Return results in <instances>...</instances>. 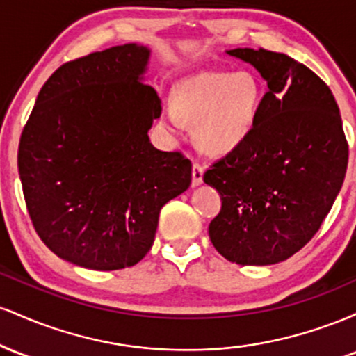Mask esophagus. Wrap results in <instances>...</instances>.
Instances as JSON below:
<instances>
[{
    "mask_svg": "<svg viewBox=\"0 0 356 356\" xmlns=\"http://www.w3.org/2000/svg\"><path fill=\"white\" fill-rule=\"evenodd\" d=\"M202 175H204V167L201 164H192V186H201L202 184Z\"/></svg>",
    "mask_w": 356,
    "mask_h": 356,
    "instance_id": "obj_1",
    "label": "esophagus"
}]
</instances>
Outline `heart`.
Wrapping results in <instances>:
<instances>
[{"label": "heart", "mask_w": 356, "mask_h": 356, "mask_svg": "<svg viewBox=\"0 0 356 356\" xmlns=\"http://www.w3.org/2000/svg\"><path fill=\"white\" fill-rule=\"evenodd\" d=\"M263 87L249 72H206L179 87L177 99L164 105V120L181 132L195 125L201 147L214 155L239 149L254 132L263 105Z\"/></svg>", "instance_id": "obj_1"}]
</instances>
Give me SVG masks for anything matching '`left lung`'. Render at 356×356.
Segmentation results:
<instances>
[{"mask_svg":"<svg viewBox=\"0 0 356 356\" xmlns=\"http://www.w3.org/2000/svg\"><path fill=\"white\" fill-rule=\"evenodd\" d=\"M226 53L252 65L268 92L251 137L204 174L222 201L209 238L231 263L266 266L320 229L343 186L348 144L332 90L308 67L264 48Z\"/></svg>","mask_w":356,"mask_h":356,"instance_id":"left-lung-1","label":"left lung"}]
</instances>
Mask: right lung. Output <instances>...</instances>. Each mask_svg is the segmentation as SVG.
Instances as JSON below:
<instances>
[{
	"label": "right lung",
	"mask_w": 356,
	"mask_h": 356,
	"mask_svg": "<svg viewBox=\"0 0 356 356\" xmlns=\"http://www.w3.org/2000/svg\"><path fill=\"white\" fill-rule=\"evenodd\" d=\"M150 50L127 43L61 65L44 81L18 149L40 239L76 266L113 271L152 248L164 204L191 186L181 152L149 140L161 99L144 83Z\"/></svg>",
	"instance_id": "add662e5"
}]
</instances>
